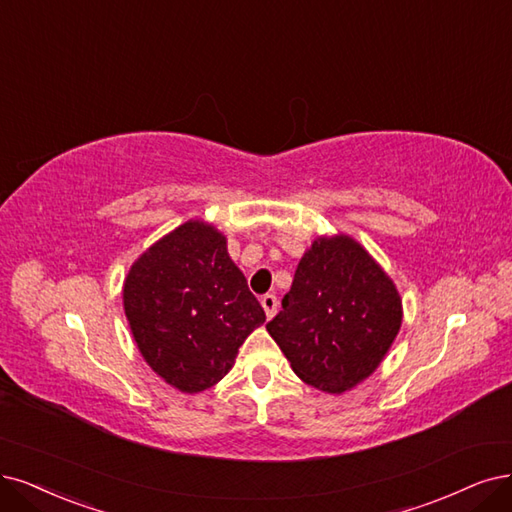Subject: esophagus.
<instances>
[{
    "label": "esophagus",
    "mask_w": 512,
    "mask_h": 512,
    "mask_svg": "<svg viewBox=\"0 0 512 512\" xmlns=\"http://www.w3.org/2000/svg\"><path fill=\"white\" fill-rule=\"evenodd\" d=\"M261 306H263V310H266V316L272 318V316L276 314V310H278V299H276V295H272V293L263 295V297H261Z\"/></svg>",
    "instance_id": "34e87169"
}]
</instances>
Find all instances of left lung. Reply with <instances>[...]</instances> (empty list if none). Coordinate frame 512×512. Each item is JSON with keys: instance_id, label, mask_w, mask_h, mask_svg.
Returning <instances> with one entry per match:
<instances>
[{"instance_id": "8db88e82", "label": "left lung", "mask_w": 512, "mask_h": 512, "mask_svg": "<svg viewBox=\"0 0 512 512\" xmlns=\"http://www.w3.org/2000/svg\"><path fill=\"white\" fill-rule=\"evenodd\" d=\"M403 310L399 291L361 244L318 238L301 257L282 310L266 325L306 384L346 392L382 363Z\"/></svg>"}]
</instances>
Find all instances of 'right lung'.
<instances>
[{
  "label": "right lung",
  "mask_w": 512,
  "mask_h": 512,
  "mask_svg": "<svg viewBox=\"0 0 512 512\" xmlns=\"http://www.w3.org/2000/svg\"><path fill=\"white\" fill-rule=\"evenodd\" d=\"M124 310L147 365L189 394L215 386L266 320L225 236L204 221L179 225L135 261Z\"/></svg>",
  "instance_id": "add662e5"
}]
</instances>
